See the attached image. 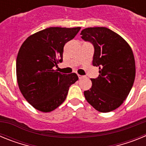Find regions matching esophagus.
Here are the masks:
<instances>
[{
    "mask_svg": "<svg viewBox=\"0 0 146 146\" xmlns=\"http://www.w3.org/2000/svg\"><path fill=\"white\" fill-rule=\"evenodd\" d=\"M77 76H78V78H79V79H82V78L84 77V76H82L80 75V74H77Z\"/></svg>",
    "mask_w": 146,
    "mask_h": 146,
    "instance_id": "1",
    "label": "esophagus"
}]
</instances>
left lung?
<instances>
[{
    "instance_id": "obj_1",
    "label": "left lung",
    "mask_w": 146,
    "mask_h": 146,
    "mask_svg": "<svg viewBox=\"0 0 146 146\" xmlns=\"http://www.w3.org/2000/svg\"><path fill=\"white\" fill-rule=\"evenodd\" d=\"M80 35L94 45L93 65L99 68V77L91 79L92 86L84 91L85 97L98 111H113L123 104L133 86V52L120 35L105 27L85 28Z\"/></svg>"
}]
</instances>
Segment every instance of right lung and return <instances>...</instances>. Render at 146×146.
<instances>
[{"mask_svg":"<svg viewBox=\"0 0 146 146\" xmlns=\"http://www.w3.org/2000/svg\"><path fill=\"white\" fill-rule=\"evenodd\" d=\"M80 28L50 27L30 36L20 47L16 62L17 83L35 109L44 113L56 109L78 80L75 73L61 74L53 68L63 61L64 45Z\"/></svg>","mask_w":146,"mask_h":146,"instance_id":"right-lung-1","label":"right lung"}]
</instances>
